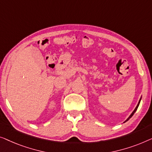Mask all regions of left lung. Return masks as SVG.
I'll return each instance as SVG.
<instances>
[{
	"label": "left lung",
	"instance_id": "8db88e82",
	"mask_svg": "<svg viewBox=\"0 0 152 152\" xmlns=\"http://www.w3.org/2000/svg\"><path fill=\"white\" fill-rule=\"evenodd\" d=\"M140 100H141V98H140V100H139V102H138V104H137V106H136V107L135 108V110H134V112L132 113V114H131V115H130V116H129V118H127V120H126V121H125V122H124V123H125V122H126V121H128V120H129V118H132V116H133V115L134 114V113H135V112H136V110H137V109H138V106H139V104H140Z\"/></svg>",
	"mask_w": 152,
	"mask_h": 152
}]
</instances>
